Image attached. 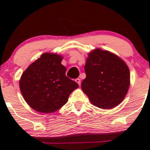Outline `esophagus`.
Listing matches in <instances>:
<instances>
[{
	"mask_svg": "<svg viewBox=\"0 0 150 150\" xmlns=\"http://www.w3.org/2000/svg\"><path fill=\"white\" fill-rule=\"evenodd\" d=\"M75 81H76V83H78V85H79V86H80V84H81V81H80V79L77 78V79H75Z\"/></svg>",
	"mask_w": 150,
	"mask_h": 150,
	"instance_id": "1",
	"label": "esophagus"
}]
</instances>
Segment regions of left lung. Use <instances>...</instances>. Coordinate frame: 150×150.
<instances>
[{"mask_svg": "<svg viewBox=\"0 0 150 150\" xmlns=\"http://www.w3.org/2000/svg\"><path fill=\"white\" fill-rule=\"evenodd\" d=\"M84 69L86 77L81 87L91 104L111 109L122 101L129 88L130 71L120 57L96 49L88 53Z\"/></svg>", "mask_w": 150, "mask_h": 150, "instance_id": "obj_1", "label": "left lung"}]
</instances>
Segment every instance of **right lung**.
<instances>
[{
  "mask_svg": "<svg viewBox=\"0 0 150 150\" xmlns=\"http://www.w3.org/2000/svg\"><path fill=\"white\" fill-rule=\"evenodd\" d=\"M62 56L43 53L28 66L19 80L24 99L34 110L44 113L57 111L68 100L69 95L79 87L66 76Z\"/></svg>",
  "mask_w": 150,
  "mask_h": 150,
  "instance_id": "obj_1",
  "label": "right lung"
}]
</instances>
